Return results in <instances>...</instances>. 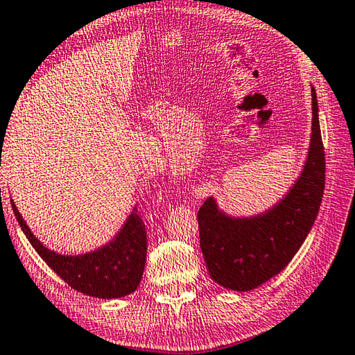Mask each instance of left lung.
<instances>
[{
    "instance_id": "left-lung-1",
    "label": "left lung",
    "mask_w": 355,
    "mask_h": 355,
    "mask_svg": "<svg viewBox=\"0 0 355 355\" xmlns=\"http://www.w3.org/2000/svg\"><path fill=\"white\" fill-rule=\"evenodd\" d=\"M311 139L304 169L284 199L264 213L233 218L208 197L197 213L200 249L208 272L220 286L250 291L293 260L313 227L326 184V156L318 100L311 86Z\"/></svg>"
}]
</instances>
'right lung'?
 I'll return each instance as SVG.
<instances>
[{"label":"right lung","mask_w":355,"mask_h":355,"mask_svg":"<svg viewBox=\"0 0 355 355\" xmlns=\"http://www.w3.org/2000/svg\"><path fill=\"white\" fill-rule=\"evenodd\" d=\"M10 205L35 252L73 290L98 299H116L131 294L139 286L147 260V233L135 209L110 243L83 255H62L40 243L29 230L14 200H10Z\"/></svg>","instance_id":"obj_1"}]
</instances>
